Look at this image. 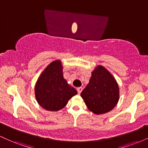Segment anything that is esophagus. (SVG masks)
<instances>
[{
	"instance_id": "esophagus-1",
	"label": "esophagus",
	"mask_w": 148,
	"mask_h": 148,
	"mask_svg": "<svg viewBox=\"0 0 148 148\" xmlns=\"http://www.w3.org/2000/svg\"><path fill=\"white\" fill-rule=\"evenodd\" d=\"M82 90H83V88L82 87H79L77 88V92H78V93H79V94H81V92H82Z\"/></svg>"
}]
</instances>
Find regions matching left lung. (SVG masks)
<instances>
[{
    "mask_svg": "<svg viewBox=\"0 0 148 148\" xmlns=\"http://www.w3.org/2000/svg\"><path fill=\"white\" fill-rule=\"evenodd\" d=\"M90 111L99 115L111 111L118 102L116 80L104 67L98 65L92 72L89 84L81 93Z\"/></svg>",
    "mask_w": 148,
    "mask_h": 148,
    "instance_id": "left-lung-1",
    "label": "left lung"
}]
</instances>
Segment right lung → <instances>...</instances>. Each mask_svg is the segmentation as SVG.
<instances>
[{
    "mask_svg": "<svg viewBox=\"0 0 148 148\" xmlns=\"http://www.w3.org/2000/svg\"><path fill=\"white\" fill-rule=\"evenodd\" d=\"M77 94L75 88L64 79L62 62L53 61L39 76L35 86L37 103L45 110L58 111L63 108L73 96Z\"/></svg>",
    "mask_w": 148,
    "mask_h": 148,
    "instance_id": "right-lung-1",
    "label": "right lung"
}]
</instances>
